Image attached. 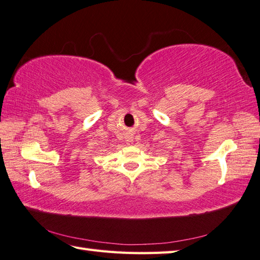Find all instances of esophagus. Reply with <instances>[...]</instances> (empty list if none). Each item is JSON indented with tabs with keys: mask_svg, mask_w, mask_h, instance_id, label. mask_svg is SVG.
I'll use <instances>...</instances> for the list:
<instances>
[{
	"mask_svg": "<svg viewBox=\"0 0 260 260\" xmlns=\"http://www.w3.org/2000/svg\"><path fill=\"white\" fill-rule=\"evenodd\" d=\"M125 141H126V143L127 144H132V143H133V135H132V134H127L126 135V137H125Z\"/></svg>",
	"mask_w": 260,
	"mask_h": 260,
	"instance_id": "esophagus-1",
	"label": "esophagus"
}]
</instances>
